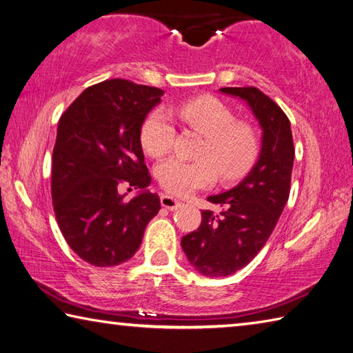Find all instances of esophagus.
<instances>
[{
    "instance_id": "1",
    "label": "esophagus",
    "mask_w": 353,
    "mask_h": 353,
    "mask_svg": "<svg viewBox=\"0 0 353 353\" xmlns=\"http://www.w3.org/2000/svg\"><path fill=\"white\" fill-rule=\"evenodd\" d=\"M161 205L164 208H169V210H176V208L181 205V201H178L176 198H172L169 195H161Z\"/></svg>"
}]
</instances>
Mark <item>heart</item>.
Instances as JSON below:
<instances>
[{"instance_id": "heart-1", "label": "heart", "mask_w": 353, "mask_h": 353, "mask_svg": "<svg viewBox=\"0 0 353 353\" xmlns=\"http://www.w3.org/2000/svg\"><path fill=\"white\" fill-rule=\"evenodd\" d=\"M176 114L187 126L205 137L199 161L169 158L155 169L158 183L170 195L184 196L216 181L232 183L245 176L259 154L257 134L245 121H237L234 112L221 100L204 96L184 100ZM175 126L168 111H150L140 129V143L152 158L166 155L174 146Z\"/></svg>"}]
</instances>
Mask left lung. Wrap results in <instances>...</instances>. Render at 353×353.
<instances>
[{"mask_svg": "<svg viewBox=\"0 0 353 353\" xmlns=\"http://www.w3.org/2000/svg\"><path fill=\"white\" fill-rule=\"evenodd\" d=\"M219 91L245 100L262 128V148L239 184L207 198L222 212L203 210L201 225L183 236L181 247L190 265L207 277L233 274L263 248L290 198L294 164L291 123L282 108L256 86Z\"/></svg>", "mask_w": 353, "mask_h": 353, "instance_id": "obj_1", "label": "left lung"}]
</instances>
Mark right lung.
I'll list each match as a JSON object with an SVG mask.
<instances>
[{
  "instance_id": "1",
  "label": "right lung",
  "mask_w": 353,
  "mask_h": 353,
  "mask_svg": "<svg viewBox=\"0 0 353 353\" xmlns=\"http://www.w3.org/2000/svg\"><path fill=\"white\" fill-rule=\"evenodd\" d=\"M163 94L110 79L86 88L61 116L52 170L56 221L70 248L94 267L129 261L161 208L157 193L146 189L150 175L140 129ZM121 185L141 193L126 201Z\"/></svg>"
}]
</instances>
